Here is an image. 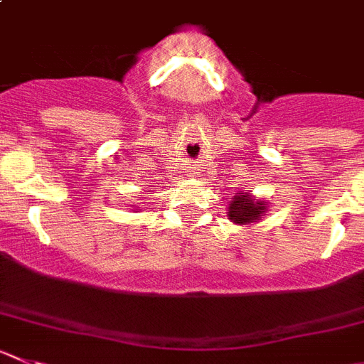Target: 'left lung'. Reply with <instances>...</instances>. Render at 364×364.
<instances>
[{"label":"left lung","instance_id":"1","mask_svg":"<svg viewBox=\"0 0 364 364\" xmlns=\"http://www.w3.org/2000/svg\"><path fill=\"white\" fill-rule=\"evenodd\" d=\"M264 211H267L264 200H256L249 192H245L242 196L232 197L228 208V217L235 224L245 225L261 220L264 217Z\"/></svg>","mask_w":364,"mask_h":364}]
</instances>
